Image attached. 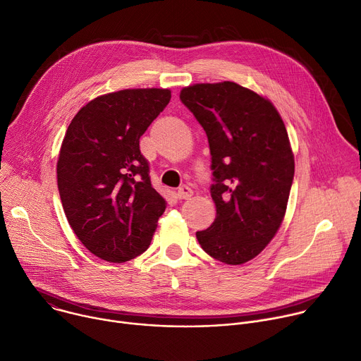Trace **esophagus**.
<instances>
[{
    "instance_id": "1",
    "label": "esophagus",
    "mask_w": 361,
    "mask_h": 361,
    "mask_svg": "<svg viewBox=\"0 0 361 361\" xmlns=\"http://www.w3.org/2000/svg\"><path fill=\"white\" fill-rule=\"evenodd\" d=\"M176 195H177L178 200H188L192 195V190L190 187H187V185H183V187H180L177 190Z\"/></svg>"
}]
</instances>
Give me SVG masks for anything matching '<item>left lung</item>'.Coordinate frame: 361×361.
Wrapping results in <instances>:
<instances>
[{"label": "left lung", "mask_w": 361, "mask_h": 361, "mask_svg": "<svg viewBox=\"0 0 361 361\" xmlns=\"http://www.w3.org/2000/svg\"><path fill=\"white\" fill-rule=\"evenodd\" d=\"M180 99L207 134L217 217L197 240L213 259L237 266L276 235L286 214L294 157L271 102L235 82L195 84Z\"/></svg>", "instance_id": "8db88e82"}]
</instances>
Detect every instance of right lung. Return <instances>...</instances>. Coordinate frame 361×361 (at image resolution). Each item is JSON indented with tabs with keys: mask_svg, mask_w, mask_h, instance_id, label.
<instances>
[{
	"mask_svg": "<svg viewBox=\"0 0 361 361\" xmlns=\"http://www.w3.org/2000/svg\"><path fill=\"white\" fill-rule=\"evenodd\" d=\"M170 98L163 88L101 95L67 128L57 163L63 209L78 240L102 260L124 263L144 252L166 210L140 137Z\"/></svg>",
	"mask_w": 361,
	"mask_h": 361,
	"instance_id": "right-lung-1",
	"label": "right lung"
}]
</instances>
